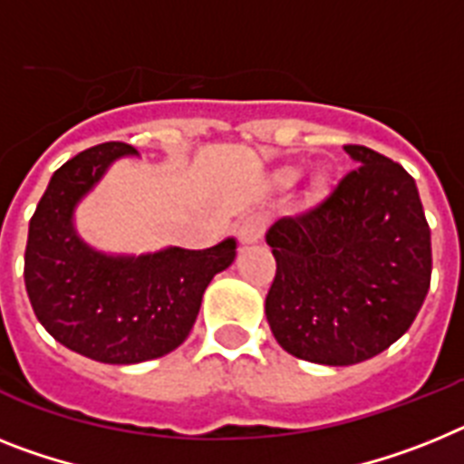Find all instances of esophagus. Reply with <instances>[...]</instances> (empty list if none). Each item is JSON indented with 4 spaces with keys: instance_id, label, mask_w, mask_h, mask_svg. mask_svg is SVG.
Wrapping results in <instances>:
<instances>
[{
    "instance_id": "esophagus-1",
    "label": "esophagus",
    "mask_w": 464,
    "mask_h": 464,
    "mask_svg": "<svg viewBox=\"0 0 464 464\" xmlns=\"http://www.w3.org/2000/svg\"><path fill=\"white\" fill-rule=\"evenodd\" d=\"M264 226H266V221H264L262 214H250V217H245L238 226V240L243 245L259 243V238H262L264 233Z\"/></svg>"
}]
</instances>
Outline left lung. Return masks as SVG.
Masks as SVG:
<instances>
[{"mask_svg": "<svg viewBox=\"0 0 464 464\" xmlns=\"http://www.w3.org/2000/svg\"><path fill=\"white\" fill-rule=\"evenodd\" d=\"M321 205L266 231L276 278L266 321L287 353L353 365L411 328L431 276V238L415 179L365 146Z\"/></svg>", "mask_w": 464, "mask_h": 464, "instance_id": "1", "label": "left lung"}]
</instances>
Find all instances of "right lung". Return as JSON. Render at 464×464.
Returning <instances> with one entry per match:
<instances>
[{"label": "right lung", "instance_id": "add662e5", "mask_svg": "<svg viewBox=\"0 0 464 464\" xmlns=\"http://www.w3.org/2000/svg\"><path fill=\"white\" fill-rule=\"evenodd\" d=\"M122 158L139 153L127 143H101L56 169L25 247V290L37 321L70 352L112 365L143 363L184 344L208 285L238 255L236 238L208 250L169 245L143 255L89 245L75 212Z\"/></svg>", "mask_w": 464, "mask_h": 464}]
</instances>
